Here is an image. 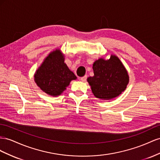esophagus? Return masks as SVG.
<instances>
[{
  "instance_id": "1",
  "label": "esophagus",
  "mask_w": 160,
  "mask_h": 160,
  "mask_svg": "<svg viewBox=\"0 0 160 160\" xmlns=\"http://www.w3.org/2000/svg\"><path fill=\"white\" fill-rule=\"evenodd\" d=\"M86 78H87V76H83V77H81V78H80V80H81L82 82H85V81L86 80Z\"/></svg>"
}]
</instances>
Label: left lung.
I'll return each mask as SVG.
<instances>
[{
  "mask_svg": "<svg viewBox=\"0 0 160 160\" xmlns=\"http://www.w3.org/2000/svg\"><path fill=\"white\" fill-rule=\"evenodd\" d=\"M94 76L87 78L94 97L100 100H111L119 96L129 82L128 72L115 55L108 60L99 58L93 63Z\"/></svg>",
  "mask_w": 160,
  "mask_h": 160,
  "instance_id": "left-lung-1",
  "label": "left lung"
}]
</instances>
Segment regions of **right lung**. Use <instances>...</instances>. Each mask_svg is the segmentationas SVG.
I'll return each instance as SVG.
<instances>
[{
    "label": "right lung",
    "instance_id": "add662e5",
    "mask_svg": "<svg viewBox=\"0 0 160 160\" xmlns=\"http://www.w3.org/2000/svg\"><path fill=\"white\" fill-rule=\"evenodd\" d=\"M64 55L60 49L51 52L35 71L34 80L47 94L58 97L62 94L72 80L77 77L64 62Z\"/></svg>",
    "mask_w": 160,
    "mask_h": 160
}]
</instances>
